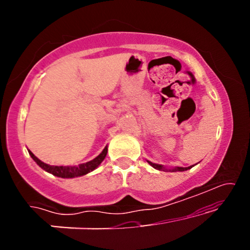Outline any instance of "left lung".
<instances>
[{
    "instance_id": "obj_1",
    "label": "left lung",
    "mask_w": 250,
    "mask_h": 250,
    "mask_svg": "<svg viewBox=\"0 0 250 250\" xmlns=\"http://www.w3.org/2000/svg\"><path fill=\"white\" fill-rule=\"evenodd\" d=\"M150 165H151L153 168L158 169V170H165V172H184V170H188L190 168H192V166H189V167H172V168H167V167H165L164 165H159V164H155V163H151L149 162V160H146Z\"/></svg>"
}]
</instances>
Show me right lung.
<instances>
[{"instance_id":"1","label":"right lung","mask_w":250,"mask_h":250,"mask_svg":"<svg viewBox=\"0 0 250 250\" xmlns=\"http://www.w3.org/2000/svg\"><path fill=\"white\" fill-rule=\"evenodd\" d=\"M30 157H32L34 162H35L37 165H39L41 168L45 170V172L53 174L54 176L58 177H62V179H74V177H78V176H83L86 175L92 170H94L97 167L100 165V164L104 162V159L105 158L108 152V146H104V149L102 150V152L100 155L95 157L94 159L90 160V162L84 163V164H80L77 166H52L49 165V164L43 163L42 160H40L37 157L34 155V153L28 150Z\"/></svg>"}]
</instances>
